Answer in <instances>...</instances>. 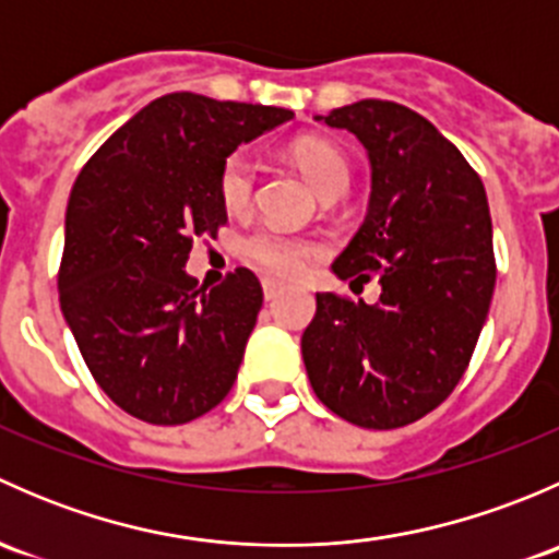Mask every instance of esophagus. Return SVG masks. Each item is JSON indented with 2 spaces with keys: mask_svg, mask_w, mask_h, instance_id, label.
Listing matches in <instances>:
<instances>
[{
  "mask_svg": "<svg viewBox=\"0 0 559 559\" xmlns=\"http://www.w3.org/2000/svg\"><path fill=\"white\" fill-rule=\"evenodd\" d=\"M262 292H264V300H273V297H278L281 286L275 284L273 278H264V281H262Z\"/></svg>",
  "mask_w": 559,
  "mask_h": 559,
  "instance_id": "esophagus-1",
  "label": "esophagus"
}]
</instances>
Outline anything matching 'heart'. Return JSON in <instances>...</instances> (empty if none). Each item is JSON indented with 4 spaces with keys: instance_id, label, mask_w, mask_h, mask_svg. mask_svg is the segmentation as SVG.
<instances>
[{
    "instance_id": "b5f03b06",
    "label": "heart",
    "mask_w": 559,
    "mask_h": 559,
    "mask_svg": "<svg viewBox=\"0 0 559 559\" xmlns=\"http://www.w3.org/2000/svg\"><path fill=\"white\" fill-rule=\"evenodd\" d=\"M289 154L321 197H337L348 186L352 162L335 140L302 134L289 145ZM253 183H257V162L246 151H233L218 167V200H222V205L233 213L246 211L251 205ZM240 248L253 267L284 281L300 278L311 267L313 259L324 251L316 238L286 233V229L270 227V224L251 229Z\"/></svg>"
}]
</instances>
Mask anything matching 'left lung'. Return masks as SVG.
<instances>
[{
  "mask_svg": "<svg viewBox=\"0 0 559 559\" xmlns=\"http://www.w3.org/2000/svg\"><path fill=\"white\" fill-rule=\"evenodd\" d=\"M324 123L357 134L373 167L368 216L332 270L359 284L379 278L381 297L368 306L316 295L302 359L332 414L394 430L454 392L481 335L498 275L487 191L456 145L411 107L362 99Z\"/></svg>",
  "mask_w": 559,
  "mask_h": 559,
  "instance_id": "obj_1",
  "label": "left lung"
}]
</instances>
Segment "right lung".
Instances as JSON below:
<instances>
[{
	"instance_id": "add662e5",
	"label": "right lung",
	"mask_w": 559,
	"mask_h": 559,
	"mask_svg": "<svg viewBox=\"0 0 559 559\" xmlns=\"http://www.w3.org/2000/svg\"><path fill=\"white\" fill-rule=\"evenodd\" d=\"M295 116L175 92L86 162L64 222L59 302L94 381L148 425H186L238 379L262 286L238 267L207 292L186 275L194 238L227 224L218 167Z\"/></svg>"
}]
</instances>
